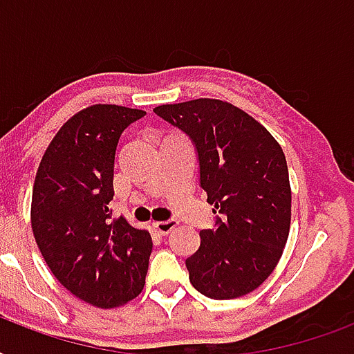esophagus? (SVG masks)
Listing matches in <instances>:
<instances>
[{"instance_id": "obj_1", "label": "esophagus", "mask_w": 354, "mask_h": 354, "mask_svg": "<svg viewBox=\"0 0 354 354\" xmlns=\"http://www.w3.org/2000/svg\"><path fill=\"white\" fill-rule=\"evenodd\" d=\"M152 226H154V230L158 235H169V233H171L172 230L178 226V221H174V218H169V221L154 222Z\"/></svg>"}]
</instances>
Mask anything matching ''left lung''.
<instances>
[{
  "label": "left lung",
  "instance_id": "obj_1",
  "mask_svg": "<svg viewBox=\"0 0 354 354\" xmlns=\"http://www.w3.org/2000/svg\"><path fill=\"white\" fill-rule=\"evenodd\" d=\"M154 113L191 139L200 187L215 205V227L200 232V248L185 259L191 285L211 299L246 296L274 272L288 239L292 194L283 149L224 101L163 104Z\"/></svg>",
  "mask_w": 354,
  "mask_h": 354
}]
</instances>
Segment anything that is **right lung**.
I'll return each instance as SVG.
<instances>
[{
	"mask_svg": "<svg viewBox=\"0 0 354 354\" xmlns=\"http://www.w3.org/2000/svg\"><path fill=\"white\" fill-rule=\"evenodd\" d=\"M143 110L95 104L64 124L36 172L30 224L53 275L82 301L112 308L143 290L147 230L112 218L119 139Z\"/></svg>",
	"mask_w": 354,
	"mask_h": 354,
	"instance_id": "right-lung-1",
	"label": "right lung"
}]
</instances>
